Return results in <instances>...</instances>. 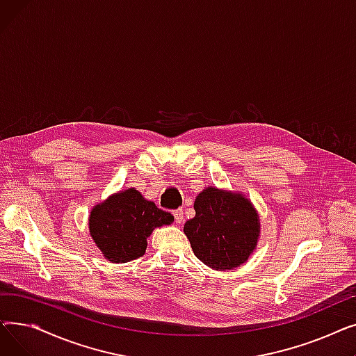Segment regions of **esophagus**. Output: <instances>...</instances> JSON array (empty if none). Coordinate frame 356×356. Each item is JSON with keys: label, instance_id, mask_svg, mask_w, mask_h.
<instances>
[{"label": "esophagus", "instance_id": "esophagus-1", "mask_svg": "<svg viewBox=\"0 0 356 356\" xmlns=\"http://www.w3.org/2000/svg\"><path fill=\"white\" fill-rule=\"evenodd\" d=\"M184 212H183V209L181 208H179V209H176V211H173V216H175V220H176V223H181L183 220H184Z\"/></svg>", "mask_w": 356, "mask_h": 356}]
</instances>
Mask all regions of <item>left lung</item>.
<instances>
[{
  "label": "left lung",
  "instance_id": "obj_1",
  "mask_svg": "<svg viewBox=\"0 0 356 356\" xmlns=\"http://www.w3.org/2000/svg\"><path fill=\"white\" fill-rule=\"evenodd\" d=\"M193 208L196 215L183 231L202 263L218 271L245 263L259 236L252 203L241 193L208 188L197 195Z\"/></svg>",
  "mask_w": 356,
  "mask_h": 356
}]
</instances>
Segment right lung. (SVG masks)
Returning a JSON list of instances; mask_svg holds the SVG:
<instances>
[{"label":"right lung","mask_w":356,"mask_h":356,"mask_svg":"<svg viewBox=\"0 0 356 356\" xmlns=\"http://www.w3.org/2000/svg\"><path fill=\"white\" fill-rule=\"evenodd\" d=\"M173 220L172 213L144 199L138 191L127 189L92 208L89 232L108 261L128 263L144 255L147 238L156 228Z\"/></svg>","instance_id":"add662e5"}]
</instances>
